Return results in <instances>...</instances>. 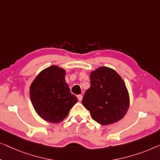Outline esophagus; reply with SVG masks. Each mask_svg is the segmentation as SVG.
<instances>
[{"label": "esophagus", "instance_id": "1", "mask_svg": "<svg viewBox=\"0 0 160 160\" xmlns=\"http://www.w3.org/2000/svg\"><path fill=\"white\" fill-rule=\"evenodd\" d=\"M78 100H79V101H82V95H78Z\"/></svg>", "mask_w": 160, "mask_h": 160}]
</instances>
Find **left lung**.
Returning <instances> with one entry per match:
<instances>
[{
  "label": "left lung",
  "mask_w": 160,
  "mask_h": 160,
  "mask_svg": "<svg viewBox=\"0 0 160 160\" xmlns=\"http://www.w3.org/2000/svg\"><path fill=\"white\" fill-rule=\"evenodd\" d=\"M91 87L85 92L82 103L91 118L101 125L118 122L130 107V96L120 75L107 67H100L90 74Z\"/></svg>",
  "instance_id": "obj_1"
}]
</instances>
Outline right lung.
<instances>
[{
    "label": "right lung",
    "mask_w": 160,
    "mask_h": 160,
    "mask_svg": "<svg viewBox=\"0 0 160 160\" xmlns=\"http://www.w3.org/2000/svg\"><path fill=\"white\" fill-rule=\"evenodd\" d=\"M65 75L64 69L51 65L42 69L31 83V102L38 115L47 122H62L78 101L70 93Z\"/></svg>",
    "instance_id": "add662e5"
}]
</instances>
